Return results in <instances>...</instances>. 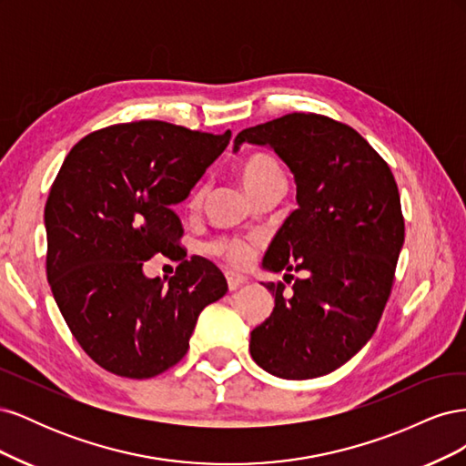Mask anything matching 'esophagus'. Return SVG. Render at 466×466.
<instances>
[{"label":"esophagus","mask_w":466,"mask_h":466,"mask_svg":"<svg viewBox=\"0 0 466 466\" xmlns=\"http://www.w3.org/2000/svg\"><path fill=\"white\" fill-rule=\"evenodd\" d=\"M225 278H228V288H229V291H235V289L241 288L243 284H247V278L238 276V274H233V272H228V274H225Z\"/></svg>","instance_id":"34e87169"}]
</instances>
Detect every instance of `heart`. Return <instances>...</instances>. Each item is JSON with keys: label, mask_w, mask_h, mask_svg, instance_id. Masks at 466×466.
Listing matches in <instances>:
<instances>
[{"label": "heart", "mask_w": 466, "mask_h": 466, "mask_svg": "<svg viewBox=\"0 0 466 466\" xmlns=\"http://www.w3.org/2000/svg\"><path fill=\"white\" fill-rule=\"evenodd\" d=\"M238 177H241L245 188L255 196V198H258V196H262L274 185H284V171H281V165L278 163L276 157H272V155L266 151L248 153L241 161V165H238ZM206 185L196 187L190 194L188 206L192 209H198L206 198ZM206 248L211 257H216L233 268H243L252 258V245L241 237L223 235L214 238V241H209Z\"/></svg>", "instance_id": "obj_1"}]
</instances>
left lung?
Segmentation results:
<instances>
[{"instance_id": "left-lung-1", "label": "left lung", "mask_w": 466, "mask_h": 466, "mask_svg": "<svg viewBox=\"0 0 466 466\" xmlns=\"http://www.w3.org/2000/svg\"><path fill=\"white\" fill-rule=\"evenodd\" d=\"M270 146L298 182V204L268 247V270L309 272L266 284L274 311L250 332V356L281 379H313L368 344L385 311L404 243L400 194L390 167L351 126L291 112L235 137ZM293 279L291 274H286Z\"/></svg>"}]
</instances>
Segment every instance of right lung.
Wrapping results in <instances>:
<instances>
[{
	"instance_id": "obj_1",
	"label": "right lung",
	"mask_w": 466,
	"mask_h": 466,
	"mask_svg": "<svg viewBox=\"0 0 466 466\" xmlns=\"http://www.w3.org/2000/svg\"><path fill=\"white\" fill-rule=\"evenodd\" d=\"M163 120L112 124L72 147L45 208L46 278L66 324L103 370L149 379L188 351L202 309L228 291L219 268L182 260L175 276L146 278L155 255L175 258L185 233L173 206L228 147Z\"/></svg>"
}]
</instances>
